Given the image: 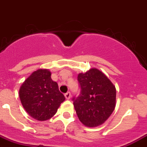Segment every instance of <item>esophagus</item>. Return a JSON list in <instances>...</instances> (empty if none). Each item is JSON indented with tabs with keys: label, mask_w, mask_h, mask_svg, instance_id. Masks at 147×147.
I'll list each match as a JSON object with an SVG mask.
<instances>
[{
	"label": "esophagus",
	"mask_w": 147,
	"mask_h": 147,
	"mask_svg": "<svg viewBox=\"0 0 147 147\" xmlns=\"http://www.w3.org/2000/svg\"><path fill=\"white\" fill-rule=\"evenodd\" d=\"M64 96H65V97H66V99H70V98H71V93H70V92H67V93H65Z\"/></svg>",
	"instance_id": "obj_1"
}]
</instances>
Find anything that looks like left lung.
<instances>
[{
	"instance_id": "obj_1",
	"label": "left lung",
	"mask_w": 147,
	"mask_h": 147,
	"mask_svg": "<svg viewBox=\"0 0 147 147\" xmlns=\"http://www.w3.org/2000/svg\"><path fill=\"white\" fill-rule=\"evenodd\" d=\"M78 81L81 92L72 100L78 119L89 127L102 125L115 107V87L105 74L97 69L79 74Z\"/></svg>"
}]
</instances>
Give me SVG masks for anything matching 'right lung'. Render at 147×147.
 Returning <instances> with one entry per match:
<instances>
[{
	"instance_id": "1",
	"label": "right lung",
	"mask_w": 147,
	"mask_h": 147,
	"mask_svg": "<svg viewBox=\"0 0 147 147\" xmlns=\"http://www.w3.org/2000/svg\"><path fill=\"white\" fill-rule=\"evenodd\" d=\"M19 96L27 113L39 121L53 117L65 100L58 84L52 81L51 72L47 69L33 72L21 86Z\"/></svg>"
}]
</instances>
